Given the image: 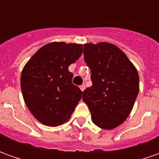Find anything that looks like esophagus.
Instances as JSON below:
<instances>
[{
  "mask_svg": "<svg viewBox=\"0 0 159 159\" xmlns=\"http://www.w3.org/2000/svg\"><path fill=\"white\" fill-rule=\"evenodd\" d=\"M85 89H86V87H85V85H84V84H83V85H81V86H80V89L82 90V91H84V90H85Z\"/></svg>",
  "mask_w": 159,
  "mask_h": 159,
  "instance_id": "34e87169",
  "label": "esophagus"
}]
</instances>
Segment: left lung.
I'll return each instance as SVG.
<instances>
[{
	"label": "left lung",
	"instance_id": "1",
	"mask_svg": "<svg viewBox=\"0 0 159 159\" xmlns=\"http://www.w3.org/2000/svg\"><path fill=\"white\" fill-rule=\"evenodd\" d=\"M83 56L90 68L92 86L83 91L93 123L112 129L126 120L139 93V75L125 53L113 44L83 45Z\"/></svg>",
	"mask_w": 159,
	"mask_h": 159
}]
</instances>
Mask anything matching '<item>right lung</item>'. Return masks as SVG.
Masks as SVG:
<instances>
[{"label": "right lung", "mask_w": 159, "mask_h": 159, "mask_svg": "<svg viewBox=\"0 0 159 159\" xmlns=\"http://www.w3.org/2000/svg\"><path fill=\"white\" fill-rule=\"evenodd\" d=\"M83 45L51 42L27 62L21 74V90L30 111L47 126L68 121L83 92L72 83L68 67L79 59Z\"/></svg>", "instance_id": "add662e5"}]
</instances>
